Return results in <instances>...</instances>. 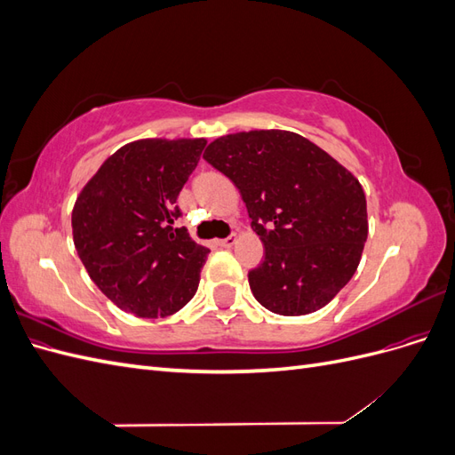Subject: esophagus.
Masks as SVG:
<instances>
[{
  "instance_id": "esophagus-1",
  "label": "esophagus",
  "mask_w": 455,
  "mask_h": 455,
  "mask_svg": "<svg viewBox=\"0 0 455 455\" xmlns=\"http://www.w3.org/2000/svg\"><path fill=\"white\" fill-rule=\"evenodd\" d=\"M235 241H237L235 235H229V237L222 239V241H218V246H222V249H231V246L235 244Z\"/></svg>"
}]
</instances>
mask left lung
Returning <instances> with one entry per match:
<instances>
[{
    "label": "left lung",
    "mask_w": 455,
    "mask_h": 455,
    "mask_svg": "<svg viewBox=\"0 0 455 455\" xmlns=\"http://www.w3.org/2000/svg\"><path fill=\"white\" fill-rule=\"evenodd\" d=\"M203 157L235 184L264 243V261L249 271L254 298L284 316L324 307L363 256L368 214L361 182L291 131L220 136Z\"/></svg>",
    "instance_id": "left-lung-1"
}]
</instances>
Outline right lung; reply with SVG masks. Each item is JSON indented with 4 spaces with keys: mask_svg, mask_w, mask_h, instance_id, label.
<instances>
[{
    "mask_svg": "<svg viewBox=\"0 0 455 455\" xmlns=\"http://www.w3.org/2000/svg\"><path fill=\"white\" fill-rule=\"evenodd\" d=\"M204 139H142L119 148L81 189L72 211L76 251L92 283L142 319L180 311L196 296L211 251L176 228V199Z\"/></svg>",
    "mask_w": 455,
    "mask_h": 455,
    "instance_id": "1",
    "label": "right lung"
}]
</instances>
